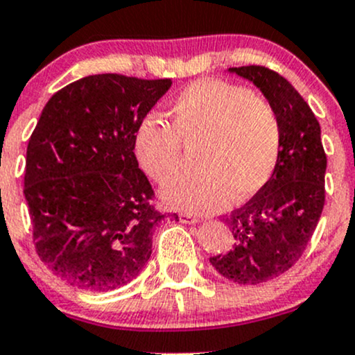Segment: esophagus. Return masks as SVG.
<instances>
[{"label": "esophagus", "mask_w": 355, "mask_h": 355, "mask_svg": "<svg viewBox=\"0 0 355 355\" xmlns=\"http://www.w3.org/2000/svg\"><path fill=\"white\" fill-rule=\"evenodd\" d=\"M180 220L183 223H189V225H191V223H198L200 222V218L195 217V215H190V214H182L180 215Z\"/></svg>", "instance_id": "esophagus-1"}]
</instances>
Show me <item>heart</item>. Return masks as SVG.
I'll return each mask as SVG.
<instances>
[{
    "instance_id": "heart-1",
    "label": "heart",
    "mask_w": 355,
    "mask_h": 355,
    "mask_svg": "<svg viewBox=\"0 0 355 355\" xmlns=\"http://www.w3.org/2000/svg\"><path fill=\"white\" fill-rule=\"evenodd\" d=\"M172 126L146 120L135 152L145 172L164 182L181 161V144H200L198 174L173 178L162 187L165 205L189 214H214L230 200L245 202L266 187L280 150V121L266 96L240 85L200 80L187 87L168 110Z\"/></svg>"
}]
</instances>
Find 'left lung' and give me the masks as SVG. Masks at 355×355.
<instances>
[{"mask_svg":"<svg viewBox=\"0 0 355 355\" xmlns=\"http://www.w3.org/2000/svg\"><path fill=\"white\" fill-rule=\"evenodd\" d=\"M229 71L252 81L280 121V150L270 180L225 218L234 248L210 257L211 267L225 279L257 285L287 272L304 254L324 209L327 157L319 121L284 76L255 64Z\"/></svg>","mask_w":355,"mask_h":355,"instance_id":"1","label":"left lung"}]
</instances>
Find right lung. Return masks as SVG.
Here are the masks:
<instances>
[{
  "mask_svg": "<svg viewBox=\"0 0 355 355\" xmlns=\"http://www.w3.org/2000/svg\"><path fill=\"white\" fill-rule=\"evenodd\" d=\"M170 87L168 78L89 75L44 105L28 141L24 198L40 259L70 285L113 291L150 260L165 215L150 202L133 150L141 121Z\"/></svg>",
  "mask_w": 355,
  "mask_h": 355,
  "instance_id": "obj_1",
  "label": "right lung"
}]
</instances>
